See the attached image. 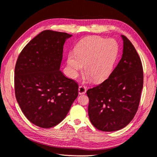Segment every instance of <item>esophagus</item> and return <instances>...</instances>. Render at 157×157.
Segmentation results:
<instances>
[{"label": "esophagus", "mask_w": 157, "mask_h": 157, "mask_svg": "<svg viewBox=\"0 0 157 157\" xmlns=\"http://www.w3.org/2000/svg\"><path fill=\"white\" fill-rule=\"evenodd\" d=\"M78 92L79 94H84L86 92V87L83 86H79Z\"/></svg>", "instance_id": "obj_1"}]
</instances>
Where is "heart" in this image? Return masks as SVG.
I'll use <instances>...</instances> for the list:
<instances>
[{
	"label": "heart",
	"instance_id": "heart-1",
	"mask_svg": "<svg viewBox=\"0 0 157 157\" xmlns=\"http://www.w3.org/2000/svg\"><path fill=\"white\" fill-rule=\"evenodd\" d=\"M118 53V45L112 39L93 36L82 39L67 56L69 74L76 77L84 65L86 78L99 82L112 73Z\"/></svg>",
	"mask_w": 157,
	"mask_h": 157
}]
</instances>
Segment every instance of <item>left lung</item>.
<instances>
[{
  "label": "left lung",
  "instance_id": "8db88e82",
  "mask_svg": "<svg viewBox=\"0 0 157 157\" xmlns=\"http://www.w3.org/2000/svg\"><path fill=\"white\" fill-rule=\"evenodd\" d=\"M123 51L118 65L101 84L87 90L88 116L95 128L115 131L133 120L143 88V67L131 42L121 35Z\"/></svg>",
  "mask_w": 157,
  "mask_h": 157
}]
</instances>
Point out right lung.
Segmentation results:
<instances>
[{"label":"right lung","instance_id":"add662e5","mask_svg":"<svg viewBox=\"0 0 157 157\" xmlns=\"http://www.w3.org/2000/svg\"><path fill=\"white\" fill-rule=\"evenodd\" d=\"M72 35L44 30L21 52L15 68V93L33 124L51 128L66 117L78 96V84L60 70L63 45Z\"/></svg>","mask_w":157,"mask_h":157}]
</instances>
